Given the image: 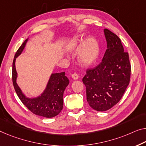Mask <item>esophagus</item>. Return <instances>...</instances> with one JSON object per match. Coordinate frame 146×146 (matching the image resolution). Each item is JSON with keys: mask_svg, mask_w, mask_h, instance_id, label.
<instances>
[{"mask_svg": "<svg viewBox=\"0 0 146 146\" xmlns=\"http://www.w3.org/2000/svg\"><path fill=\"white\" fill-rule=\"evenodd\" d=\"M71 77H72L73 79L77 80V79H78V78H79V75H78L77 73H73L71 75Z\"/></svg>", "mask_w": 146, "mask_h": 146, "instance_id": "esophagus-1", "label": "esophagus"}]
</instances>
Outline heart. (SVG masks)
<instances>
[{
  "label": "heart",
  "mask_w": 146,
  "mask_h": 146,
  "mask_svg": "<svg viewBox=\"0 0 146 146\" xmlns=\"http://www.w3.org/2000/svg\"><path fill=\"white\" fill-rule=\"evenodd\" d=\"M82 39L74 38L69 40L66 45V50L71 52L79 49L78 60L83 66H90L98 58L100 46L98 42L94 38H88L82 42Z\"/></svg>",
  "instance_id": "heart-1"
}]
</instances>
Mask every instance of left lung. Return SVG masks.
Listing matches in <instances>:
<instances>
[{
  "instance_id": "left-lung-1",
  "label": "left lung",
  "mask_w": 146,
  "mask_h": 146,
  "mask_svg": "<svg viewBox=\"0 0 146 146\" xmlns=\"http://www.w3.org/2000/svg\"><path fill=\"white\" fill-rule=\"evenodd\" d=\"M107 50L102 62L86 70L82 79L87 102L92 109L104 111L121 99L130 82L131 66L129 53L124 51L121 39L108 29L104 30Z\"/></svg>"
}]
</instances>
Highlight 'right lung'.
Returning <instances> with one entry per match:
<instances>
[{"instance_id": "1", "label": "right lung", "mask_w": 146, "mask_h": 146, "mask_svg": "<svg viewBox=\"0 0 146 146\" xmlns=\"http://www.w3.org/2000/svg\"><path fill=\"white\" fill-rule=\"evenodd\" d=\"M28 38L23 42L15 54L12 64V82L16 92L21 102L33 113L46 118H52L58 115L63 109V96L65 89L69 83V80L65 72L52 73L47 86L40 96L36 98L26 97L17 85V77L16 69V59L23 52Z\"/></svg>"}]
</instances>
